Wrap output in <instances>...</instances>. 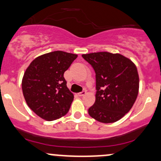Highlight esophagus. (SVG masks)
<instances>
[{"label":"esophagus","mask_w":161,"mask_h":161,"mask_svg":"<svg viewBox=\"0 0 161 161\" xmlns=\"http://www.w3.org/2000/svg\"><path fill=\"white\" fill-rule=\"evenodd\" d=\"M86 94V91H81V92H80L78 94V95L80 97H83V96H84V95Z\"/></svg>","instance_id":"1"}]
</instances>
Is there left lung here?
Here are the masks:
<instances>
[{"instance_id":"8db88e82","label":"left lung","mask_w":161,"mask_h":161,"mask_svg":"<svg viewBox=\"0 0 161 161\" xmlns=\"http://www.w3.org/2000/svg\"><path fill=\"white\" fill-rule=\"evenodd\" d=\"M96 74V100L88 114L109 124L121 119L134 105L139 91V75L134 62L120 53L83 54Z\"/></svg>"}]
</instances>
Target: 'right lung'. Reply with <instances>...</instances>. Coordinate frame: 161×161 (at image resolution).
<instances>
[{
	"label": "right lung",
	"instance_id": "right-lung-1",
	"mask_svg": "<svg viewBox=\"0 0 161 161\" xmlns=\"http://www.w3.org/2000/svg\"><path fill=\"white\" fill-rule=\"evenodd\" d=\"M77 54L57 51L41 55L26 69L22 91L26 103L42 119L51 121L68 112L74 94L64 77Z\"/></svg>",
	"mask_w": 161,
	"mask_h": 161
}]
</instances>
